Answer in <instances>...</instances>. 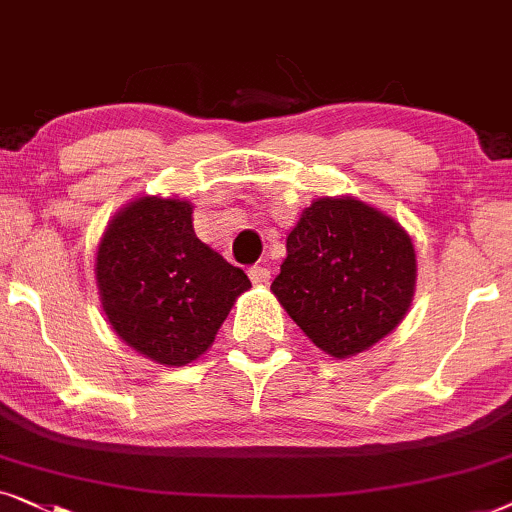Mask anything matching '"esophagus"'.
<instances>
[{"label": "esophagus", "mask_w": 512, "mask_h": 512, "mask_svg": "<svg viewBox=\"0 0 512 512\" xmlns=\"http://www.w3.org/2000/svg\"><path fill=\"white\" fill-rule=\"evenodd\" d=\"M248 276L255 285H267L269 278H271V271L267 267H250Z\"/></svg>", "instance_id": "34e87169"}]
</instances>
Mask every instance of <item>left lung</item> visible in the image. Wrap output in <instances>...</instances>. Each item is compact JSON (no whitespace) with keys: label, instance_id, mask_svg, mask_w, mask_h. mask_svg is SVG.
<instances>
[{"label":"left lung","instance_id":"obj_1","mask_svg":"<svg viewBox=\"0 0 512 512\" xmlns=\"http://www.w3.org/2000/svg\"><path fill=\"white\" fill-rule=\"evenodd\" d=\"M271 283L302 332L332 358L358 356L391 335L417 285L407 231L356 196H320L285 238Z\"/></svg>","mask_w":512,"mask_h":512}]
</instances>
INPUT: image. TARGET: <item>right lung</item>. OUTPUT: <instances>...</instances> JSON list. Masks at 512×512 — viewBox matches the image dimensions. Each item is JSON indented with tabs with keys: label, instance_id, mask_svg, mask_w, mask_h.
<instances>
[{
	"label": "right lung",
	"instance_id": "obj_1",
	"mask_svg": "<svg viewBox=\"0 0 512 512\" xmlns=\"http://www.w3.org/2000/svg\"><path fill=\"white\" fill-rule=\"evenodd\" d=\"M192 213V201L180 196H138L109 220L95 255L112 330L166 367L201 358L236 299L250 290L243 269L196 236Z\"/></svg>",
	"mask_w": 512,
	"mask_h": 512
}]
</instances>
